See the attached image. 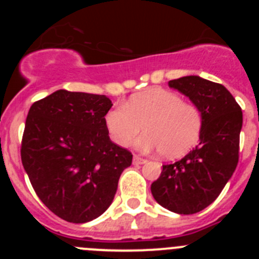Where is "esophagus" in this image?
Wrapping results in <instances>:
<instances>
[{"label": "esophagus", "instance_id": "esophagus-1", "mask_svg": "<svg viewBox=\"0 0 259 259\" xmlns=\"http://www.w3.org/2000/svg\"><path fill=\"white\" fill-rule=\"evenodd\" d=\"M146 159H144V158H142V156H139V155H134V160H133V163L134 164H145L146 163Z\"/></svg>", "mask_w": 259, "mask_h": 259}]
</instances>
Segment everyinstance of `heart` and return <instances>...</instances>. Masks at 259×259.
<instances>
[{
	"label": "heart",
	"instance_id": "1",
	"mask_svg": "<svg viewBox=\"0 0 259 259\" xmlns=\"http://www.w3.org/2000/svg\"><path fill=\"white\" fill-rule=\"evenodd\" d=\"M104 124L120 146L129 145L144 126L146 133L135 143L139 150H159L165 158H178L199 142L203 117L197 106L184 103L176 93L153 89L106 111Z\"/></svg>",
	"mask_w": 259,
	"mask_h": 259
}]
</instances>
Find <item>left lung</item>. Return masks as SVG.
<instances>
[{"mask_svg":"<svg viewBox=\"0 0 259 259\" xmlns=\"http://www.w3.org/2000/svg\"><path fill=\"white\" fill-rule=\"evenodd\" d=\"M168 83L199 109L202 134L199 144L184 158L163 165L160 177L151 184V194L168 210L194 214L217 199L236 170L242 109L221 83L194 75Z\"/></svg>","mask_w":259,"mask_h":259,"instance_id":"obj_1","label":"left lung"}]
</instances>
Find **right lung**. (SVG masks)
Returning a JSON list of instances; mask_svg holds the SVG:
<instances>
[{"label": "right lung", "mask_w": 259, "mask_h": 259, "mask_svg": "<svg viewBox=\"0 0 259 259\" xmlns=\"http://www.w3.org/2000/svg\"><path fill=\"white\" fill-rule=\"evenodd\" d=\"M105 95L57 90L32 104L21 160L41 202L70 223L98 218L113 203L129 150L114 144L104 124Z\"/></svg>", "instance_id": "1"}]
</instances>
